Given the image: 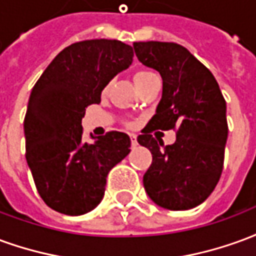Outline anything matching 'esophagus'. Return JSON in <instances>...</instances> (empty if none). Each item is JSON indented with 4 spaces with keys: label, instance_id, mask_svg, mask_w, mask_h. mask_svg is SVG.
<instances>
[{
    "label": "esophagus",
    "instance_id": "esophagus-1",
    "mask_svg": "<svg viewBox=\"0 0 256 256\" xmlns=\"http://www.w3.org/2000/svg\"><path fill=\"white\" fill-rule=\"evenodd\" d=\"M130 141H132V146H136V145L138 144V142H137V137H136L134 134H130Z\"/></svg>",
    "mask_w": 256,
    "mask_h": 256
}]
</instances>
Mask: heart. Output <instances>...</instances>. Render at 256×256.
Listing matches in <instances>:
<instances>
[{
    "label": "heart",
    "instance_id": "heart-1",
    "mask_svg": "<svg viewBox=\"0 0 256 256\" xmlns=\"http://www.w3.org/2000/svg\"><path fill=\"white\" fill-rule=\"evenodd\" d=\"M154 78H158L156 76L155 72H152V71H150V70H138V71H136L134 72V84H136V86L137 88H142L144 84H146L148 82H150V79Z\"/></svg>",
    "mask_w": 256,
    "mask_h": 256
}]
</instances>
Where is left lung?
Returning <instances> with one entry per match:
<instances>
[{
    "mask_svg": "<svg viewBox=\"0 0 256 256\" xmlns=\"http://www.w3.org/2000/svg\"><path fill=\"white\" fill-rule=\"evenodd\" d=\"M136 56L163 79L156 114L138 137L152 154L144 186L158 206L189 210L203 203L220 181L228 140L226 101L208 68L174 42H134ZM176 130L164 146L155 130Z\"/></svg>",
    "mask_w": 256,
    "mask_h": 256,
    "instance_id": "8db88e82",
    "label": "left lung"
}]
</instances>
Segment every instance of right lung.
Masks as SVG:
<instances>
[{
  "label": "right lung",
  "instance_id": "right-lung-1",
  "mask_svg": "<svg viewBox=\"0 0 256 256\" xmlns=\"http://www.w3.org/2000/svg\"><path fill=\"white\" fill-rule=\"evenodd\" d=\"M133 46L116 40L70 45L44 71L24 116L26 159L48 207L80 215L100 203L106 176L130 152V138L111 130L82 140L84 110L98 104L106 84L133 62Z\"/></svg>",
  "mask_w": 256,
  "mask_h": 256
}]
</instances>
